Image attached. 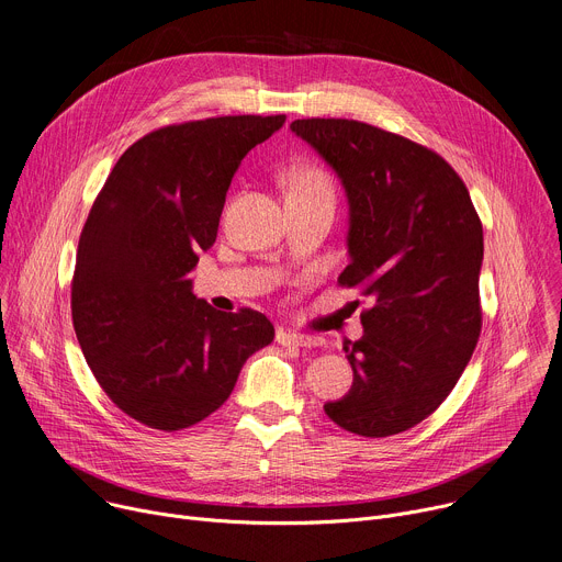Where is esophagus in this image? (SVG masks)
I'll list each match as a JSON object with an SVG mask.
<instances>
[{
  "instance_id": "esophagus-1",
  "label": "esophagus",
  "mask_w": 562,
  "mask_h": 562,
  "mask_svg": "<svg viewBox=\"0 0 562 562\" xmlns=\"http://www.w3.org/2000/svg\"><path fill=\"white\" fill-rule=\"evenodd\" d=\"M276 341L280 346H295V348H316L321 344L318 336L297 334V331H291V329H278Z\"/></svg>"
}]
</instances>
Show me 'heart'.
<instances>
[{
  "instance_id": "1",
  "label": "heart",
  "mask_w": 562,
  "mask_h": 562,
  "mask_svg": "<svg viewBox=\"0 0 562 562\" xmlns=\"http://www.w3.org/2000/svg\"><path fill=\"white\" fill-rule=\"evenodd\" d=\"M334 196L329 173L318 165H305L289 176V196Z\"/></svg>"
}]
</instances>
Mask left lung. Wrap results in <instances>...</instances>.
I'll return each instance as SVG.
<instances>
[{"label":"left lung","mask_w":562,"mask_h":562,"mask_svg":"<svg viewBox=\"0 0 562 562\" xmlns=\"http://www.w3.org/2000/svg\"><path fill=\"white\" fill-rule=\"evenodd\" d=\"M291 131L346 187L339 284L370 301L363 336L344 348L352 389L325 414L366 438L406 431L452 393L476 348L481 218L452 165L418 142L357 120H295Z\"/></svg>","instance_id":"obj_1"}]
</instances>
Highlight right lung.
<instances>
[{"label": "right lung", "mask_w": 562, "mask_h": 562, "mask_svg": "<svg viewBox=\"0 0 562 562\" xmlns=\"http://www.w3.org/2000/svg\"><path fill=\"white\" fill-rule=\"evenodd\" d=\"M284 115L162 126L112 167L83 226L71 321L103 393L133 420L180 431L226 402L246 359L273 341L255 310L216 312L187 280L218 231L235 171Z\"/></svg>", "instance_id": "obj_1"}]
</instances>
